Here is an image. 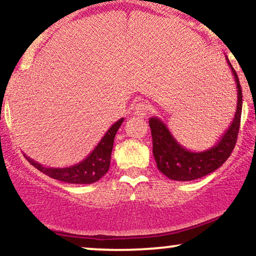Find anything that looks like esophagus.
<instances>
[{
	"instance_id": "esophagus-1",
	"label": "esophagus",
	"mask_w": 256,
	"mask_h": 256,
	"mask_svg": "<svg viewBox=\"0 0 256 256\" xmlns=\"http://www.w3.org/2000/svg\"><path fill=\"white\" fill-rule=\"evenodd\" d=\"M132 110H134V113L136 114L137 116L144 118V116H148L149 112H150V107H149V104L144 101H138L137 104H134Z\"/></svg>"
}]
</instances>
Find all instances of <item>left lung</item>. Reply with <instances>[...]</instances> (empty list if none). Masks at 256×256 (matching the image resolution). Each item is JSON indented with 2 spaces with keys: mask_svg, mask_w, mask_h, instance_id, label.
<instances>
[{
  "mask_svg": "<svg viewBox=\"0 0 256 256\" xmlns=\"http://www.w3.org/2000/svg\"><path fill=\"white\" fill-rule=\"evenodd\" d=\"M228 60L237 86V108L234 120L216 146L204 152H192L177 142L168 128L156 116L149 119L152 137V154L158 171L173 180L189 182L210 174L228 160L237 142L240 114H242V89L240 79Z\"/></svg>",
  "mask_w": 256,
  "mask_h": 256,
  "instance_id": "8db88e82",
  "label": "left lung"
}]
</instances>
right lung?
<instances>
[{"mask_svg": "<svg viewBox=\"0 0 256 256\" xmlns=\"http://www.w3.org/2000/svg\"><path fill=\"white\" fill-rule=\"evenodd\" d=\"M122 122H124V118L119 119L118 122H114L110 128V130L106 132L102 140H100L98 144L95 146V149L83 161H80V162L74 166L64 167V168H52V167L42 166L40 164L26 156V155L25 158H28V161L32 166L36 167L37 170H40L44 174L58 179V180L71 184L95 183L100 178L104 177L106 173L108 172V170H110L114 137H116V131L119 130Z\"/></svg>", "mask_w": 256, "mask_h": 256, "instance_id": "add662e5", "label": "right lung"}]
</instances>
